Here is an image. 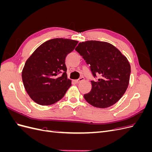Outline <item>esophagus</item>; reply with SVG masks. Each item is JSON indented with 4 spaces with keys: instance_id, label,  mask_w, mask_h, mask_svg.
Wrapping results in <instances>:
<instances>
[{
    "instance_id": "34e87169",
    "label": "esophagus",
    "mask_w": 152,
    "mask_h": 152,
    "mask_svg": "<svg viewBox=\"0 0 152 152\" xmlns=\"http://www.w3.org/2000/svg\"><path fill=\"white\" fill-rule=\"evenodd\" d=\"M84 80V77H80V78H79V79L77 80L75 82H77V83H79V82H82V81H83Z\"/></svg>"
}]
</instances>
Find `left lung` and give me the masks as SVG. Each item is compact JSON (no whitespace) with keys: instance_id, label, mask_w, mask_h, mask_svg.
<instances>
[{"instance_id":"8db88e82","label":"left lung","mask_w":152,"mask_h":152,"mask_svg":"<svg viewBox=\"0 0 152 152\" xmlns=\"http://www.w3.org/2000/svg\"><path fill=\"white\" fill-rule=\"evenodd\" d=\"M75 50L84 58L93 76L92 89L84 98L96 108L111 107L120 99L127 88L131 66L126 57L111 44L96 40L80 42Z\"/></svg>"}]
</instances>
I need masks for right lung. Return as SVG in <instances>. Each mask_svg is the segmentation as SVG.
<instances>
[{"label":"right lung","mask_w":152,"mask_h":152,"mask_svg":"<svg viewBox=\"0 0 152 152\" xmlns=\"http://www.w3.org/2000/svg\"><path fill=\"white\" fill-rule=\"evenodd\" d=\"M77 44L78 41L68 39H50L27 59L22 80L27 93L35 103L50 105L65 96L72 85L67 78L65 58Z\"/></svg>","instance_id":"right-lung-1"}]
</instances>
